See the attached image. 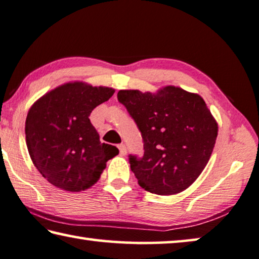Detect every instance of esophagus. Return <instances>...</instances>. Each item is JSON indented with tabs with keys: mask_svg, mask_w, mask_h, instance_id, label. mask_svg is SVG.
<instances>
[{
	"mask_svg": "<svg viewBox=\"0 0 259 259\" xmlns=\"http://www.w3.org/2000/svg\"><path fill=\"white\" fill-rule=\"evenodd\" d=\"M118 150H120V154L121 155H125L126 154V147L124 144H120L117 146Z\"/></svg>",
	"mask_w": 259,
	"mask_h": 259,
	"instance_id": "1",
	"label": "esophagus"
}]
</instances>
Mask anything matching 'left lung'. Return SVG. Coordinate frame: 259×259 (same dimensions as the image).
<instances>
[{"label":"left lung","mask_w":259,"mask_h":259,"mask_svg":"<svg viewBox=\"0 0 259 259\" xmlns=\"http://www.w3.org/2000/svg\"><path fill=\"white\" fill-rule=\"evenodd\" d=\"M117 99L136 122L144 155H129L138 184L161 196L179 194L202 173L218 136V123L203 98L166 86L157 93L121 90Z\"/></svg>","instance_id":"left-lung-1"}]
</instances>
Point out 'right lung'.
Instances as JSON below:
<instances>
[{
  "label": "right lung",
  "mask_w": 259,
  "mask_h": 259,
  "mask_svg": "<svg viewBox=\"0 0 259 259\" xmlns=\"http://www.w3.org/2000/svg\"><path fill=\"white\" fill-rule=\"evenodd\" d=\"M115 90L73 81L36 100L25 122L26 145L40 174L53 186L78 192L99 180L116 146L100 142L90 114Z\"/></svg>",
  "instance_id": "obj_1"
}]
</instances>
